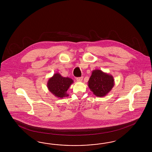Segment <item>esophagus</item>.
Here are the masks:
<instances>
[{"mask_svg":"<svg viewBox=\"0 0 152 152\" xmlns=\"http://www.w3.org/2000/svg\"><path fill=\"white\" fill-rule=\"evenodd\" d=\"M83 77H77V78H76V80H77L78 82H81V81H83Z\"/></svg>","mask_w":152,"mask_h":152,"instance_id":"1","label":"esophagus"}]
</instances>
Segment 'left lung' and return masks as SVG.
Listing matches in <instances>:
<instances>
[{"instance_id":"8db88e82","label":"left lung","mask_w":152,"mask_h":152,"mask_svg":"<svg viewBox=\"0 0 152 152\" xmlns=\"http://www.w3.org/2000/svg\"><path fill=\"white\" fill-rule=\"evenodd\" d=\"M114 86L113 76L100 69L93 70L88 81V86L90 90L95 95L100 97L107 95Z\"/></svg>"}]
</instances>
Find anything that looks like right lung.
I'll list each match as a JSON object with an SVG mask.
<instances>
[{
	"instance_id": "right-lung-1",
	"label": "right lung",
	"mask_w": 152,
	"mask_h": 152,
	"mask_svg": "<svg viewBox=\"0 0 152 152\" xmlns=\"http://www.w3.org/2000/svg\"><path fill=\"white\" fill-rule=\"evenodd\" d=\"M73 83L72 79L64 77L59 73H56L48 79L47 86L48 90L56 97L63 98L69 96L67 91Z\"/></svg>"
}]
</instances>
